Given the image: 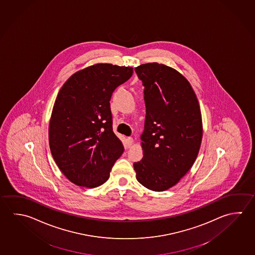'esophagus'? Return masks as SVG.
I'll return each instance as SVG.
<instances>
[{
  "label": "esophagus",
  "mask_w": 255,
  "mask_h": 255,
  "mask_svg": "<svg viewBox=\"0 0 255 255\" xmlns=\"http://www.w3.org/2000/svg\"><path fill=\"white\" fill-rule=\"evenodd\" d=\"M133 142V138H131V137H128L127 138V143H126V146L127 147H129L131 146V144Z\"/></svg>",
  "instance_id": "1"
}]
</instances>
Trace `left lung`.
Here are the masks:
<instances>
[{
	"mask_svg": "<svg viewBox=\"0 0 255 255\" xmlns=\"http://www.w3.org/2000/svg\"><path fill=\"white\" fill-rule=\"evenodd\" d=\"M144 87L143 157L133 164L143 186L162 192L191 169L201 147V109L192 86L173 68L147 63L135 68Z\"/></svg>",
	"mask_w": 255,
	"mask_h": 255,
	"instance_id": "left-lung-1",
	"label": "left lung"
}]
</instances>
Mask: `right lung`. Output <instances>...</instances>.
Returning a JSON list of instances; mask_svg holds the SVG:
<instances>
[{
	"label": "right lung",
	"instance_id": "add662e5",
	"mask_svg": "<svg viewBox=\"0 0 255 255\" xmlns=\"http://www.w3.org/2000/svg\"><path fill=\"white\" fill-rule=\"evenodd\" d=\"M132 73L131 67L99 63L73 74L59 91L50 121V149L77 185L106 183L125 150L113 130L110 99Z\"/></svg>",
	"mask_w": 255,
	"mask_h": 255
}]
</instances>
